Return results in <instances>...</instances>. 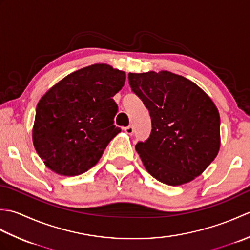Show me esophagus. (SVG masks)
<instances>
[{"label":"esophagus","mask_w":250,"mask_h":250,"mask_svg":"<svg viewBox=\"0 0 250 250\" xmlns=\"http://www.w3.org/2000/svg\"><path fill=\"white\" fill-rule=\"evenodd\" d=\"M125 133H128V134L132 135V134L134 133V128H133V125H128V126H125Z\"/></svg>","instance_id":"34e87169"}]
</instances>
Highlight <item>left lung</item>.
Instances as JSON below:
<instances>
[{"mask_svg": "<svg viewBox=\"0 0 250 250\" xmlns=\"http://www.w3.org/2000/svg\"><path fill=\"white\" fill-rule=\"evenodd\" d=\"M129 83L151 118L149 137L135 145L147 172L169 186L198 177L220 147L213 101L194 83L167 71L130 73Z\"/></svg>", "mask_w": 250, "mask_h": 250, "instance_id": "obj_1", "label": "left lung"}]
</instances>
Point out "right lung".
Returning a JSON list of instances; mask_svg holds the SVG:
<instances>
[{"label": "right lung", "mask_w": 250, "mask_h": 250, "mask_svg": "<svg viewBox=\"0 0 250 250\" xmlns=\"http://www.w3.org/2000/svg\"><path fill=\"white\" fill-rule=\"evenodd\" d=\"M125 72L94 64L71 73L55 84L36 106L33 144L52 171L87 172L119 133L114 125L118 106L114 95L124 87Z\"/></svg>", "instance_id": "obj_1"}]
</instances>
